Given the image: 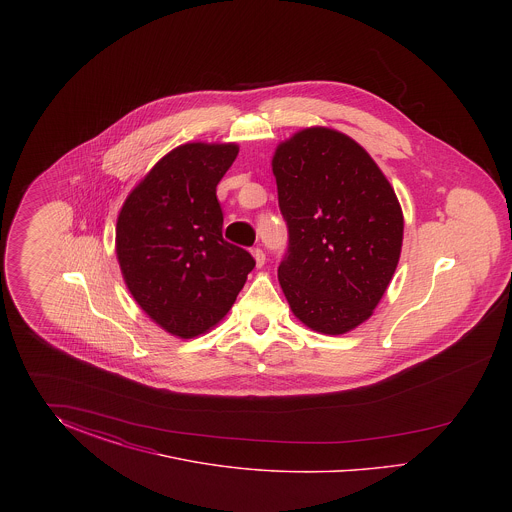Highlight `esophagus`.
<instances>
[{
    "label": "esophagus",
    "instance_id": "obj_1",
    "mask_svg": "<svg viewBox=\"0 0 512 512\" xmlns=\"http://www.w3.org/2000/svg\"><path fill=\"white\" fill-rule=\"evenodd\" d=\"M251 253H253V257H255L257 267H263V265H265V251H263L261 247H255Z\"/></svg>",
    "mask_w": 512,
    "mask_h": 512
}]
</instances>
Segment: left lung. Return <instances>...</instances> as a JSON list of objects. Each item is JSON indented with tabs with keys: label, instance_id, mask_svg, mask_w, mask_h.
I'll use <instances>...</instances> for the list:
<instances>
[{
	"label": "left lung",
	"instance_id": "obj_1",
	"mask_svg": "<svg viewBox=\"0 0 512 512\" xmlns=\"http://www.w3.org/2000/svg\"><path fill=\"white\" fill-rule=\"evenodd\" d=\"M288 249L278 280L293 315L338 336L372 315L403 244V213L363 147L330 128H307L272 159Z\"/></svg>",
	"mask_w": 512,
	"mask_h": 512
}]
</instances>
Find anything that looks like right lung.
<instances>
[{"instance_id":"obj_1","label":"right lung","mask_w":512,"mask_h":512,"mask_svg":"<svg viewBox=\"0 0 512 512\" xmlns=\"http://www.w3.org/2000/svg\"><path fill=\"white\" fill-rule=\"evenodd\" d=\"M234 144H184L128 195L117 220V257L136 303L167 332L194 338L234 305L255 259L222 238L217 184Z\"/></svg>"}]
</instances>
